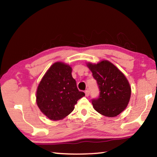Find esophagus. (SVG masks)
I'll return each instance as SVG.
<instances>
[{"instance_id":"1","label":"esophagus","mask_w":157,"mask_h":157,"mask_svg":"<svg viewBox=\"0 0 157 157\" xmlns=\"http://www.w3.org/2000/svg\"><path fill=\"white\" fill-rule=\"evenodd\" d=\"M90 94V91L89 89H86V91H85V95H86V96H89Z\"/></svg>"}]
</instances>
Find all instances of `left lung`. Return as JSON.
Returning a JSON list of instances; mask_svg holds the SVG:
<instances>
[{
	"mask_svg": "<svg viewBox=\"0 0 157 157\" xmlns=\"http://www.w3.org/2000/svg\"><path fill=\"white\" fill-rule=\"evenodd\" d=\"M87 66L100 91L98 97L91 100L94 108L105 116H118L127 107L131 96V87L125 76L108 61Z\"/></svg>",
	"mask_w": 157,
	"mask_h": 157,
	"instance_id": "8db88e82",
	"label": "left lung"
}]
</instances>
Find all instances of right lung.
I'll return each instance as SVG.
<instances>
[{
  "label": "right lung",
  "instance_id": "right-lung-1",
  "mask_svg": "<svg viewBox=\"0 0 157 157\" xmlns=\"http://www.w3.org/2000/svg\"><path fill=\"white\" fill-rule=\"evenodd\" d=\"M72 68L56 62L48 70L39 84L36 104L41 112L52 121L61 120L74 109V106L85 95L79 91L73 78Z\"/></svg>",
  "mask_w": 157,
  "mask_h": 157
}]
</instances>
